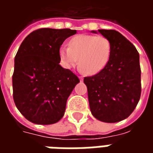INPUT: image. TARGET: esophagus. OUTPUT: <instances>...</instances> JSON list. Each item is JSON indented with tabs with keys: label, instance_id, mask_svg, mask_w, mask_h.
I'll list each match as a JSON object with an SVG mask.
<instances>
[{
	"label": "esophagus",
	"instance_id": "34e87169",
	"mask_svg": "<svg viewBox=\"0 0 153 153\" xmlns=\"http://www.w3.org/2000/svg\"><path fill=\"white\" fill-rule=\"evenodd\" d=\"M79 79H80V81H82V80L83 79V77H82V76H79Z\"/></svg>",
	"mask_w": 153,
	"mask_h": 153
}]
</instances>
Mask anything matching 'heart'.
<instances>
[{
	"label": "heart",
	"mask_w": 153,
	"mask_h": 153,
	"mask_svg": "<svg viewBox=\"0 0 153 153\" xmlns=\"http://www.w3.org/2000/svg\"><path fill=\"white\" fill-rule=\"evenodd\" d=\"M68 47H60L59 58L61 65L70 70L78 63L80 70L97 74L106 66L111 54V42L104 36L80 34L69 41Z\"/></svg>",
	"instance_id": "heart-1"
}]
</instances>
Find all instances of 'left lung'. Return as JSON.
Segmentation results:
<instances>
[{
    "instance_id": "1",
    "label": "left lung",
    "mask_w": 153,
    "mask_h": 153,
    "mask_svg": "<svg viewBox=\"0 0 153 153\" xmlns=\"http://www.w3.org/2000/svg\"><path fill=\"white\" fill-rule=\"evenodd\" d=\"M111 42V54L100 73L85 77L91 112L98 120L115 123L128 118L141 95L139 54L133 44L115 30L98 29Z\"/></svg>"
}]
</instances>
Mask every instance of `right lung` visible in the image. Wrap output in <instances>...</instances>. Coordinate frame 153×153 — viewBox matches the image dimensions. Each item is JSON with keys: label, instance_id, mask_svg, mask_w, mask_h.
Wrapping results in <instances>:
<instances>
[{"label": "right lung", "instance_id": "obj_1", "mask_svg": "<svg viewBox=\"0 0 153 153\" xmlns=\"http://www.w3.org/2000/svg\"><path fill=\"white\" fill-rule=\"evenodd\" d=\"M75 33L70 28H40L28 34L19 48L13 97L19 112L32 123L51 125L63 117L67 99L79 79L60 66L59 49Z\"/></svg>", "mask_w": 153, "mask_h": 153}]
</instances>
